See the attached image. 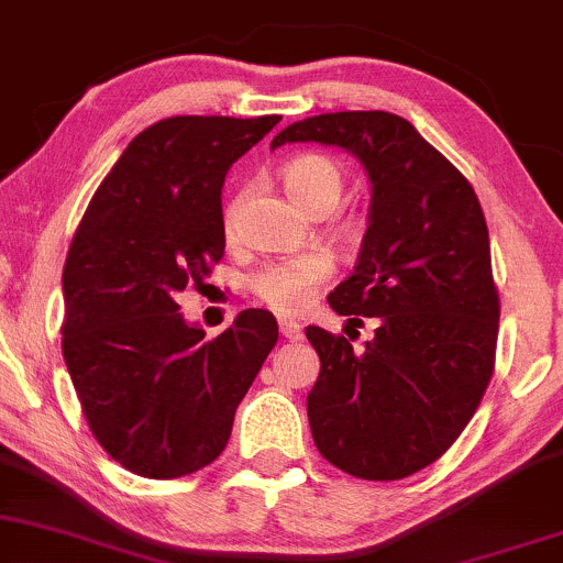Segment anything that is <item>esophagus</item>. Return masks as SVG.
<instances>
[{
	"label": "esophagus",
	"instance_id": "obj_1",
	"mask_svg": "<svg viewBox=\"0 0 563 563\" xmlns=\"http://www.w3.org/2000/svg\"><path fill=\"white\" fill-rule=\"evenodd\" d=\"M279 332L282 336H287V340H300L302 336V327L297 321H279Z\"/></svg>",
	"mask_w": 563,
	"mask_h": 563
}]
</instances>
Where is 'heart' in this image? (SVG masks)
<instances>
[{
  "label": "heart",
  "instance_id": "1",
  "mask_svg": "<svg viewBox=\"0 0 563 563\" xmlns=\"http://www.w3.org/2000/svg\"><path fill=\"white\" fill-rule=\"evenodd\" d=\"M279 178L287 189L289 200L306 213L310 210H332L342 195V170L340 165L323 155H295L287 163H282ZM242 197L229 200L223 210V223L227 229L234 227L236 213H240ZM329 263L321 255H297L287 261L274 263L250 279L253 292L261 297L266 306L279 313H295L306 308V302L313 297L316 287L327 279Z\"/></svg>",
  "mask_w": 563,
  "mask_h": 563
}]
</instances>
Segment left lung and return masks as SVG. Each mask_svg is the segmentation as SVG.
Wrapping results in <instances>:
<instances>
[{"instance_id":"8db88e82","label":"left lung","mask_w":563,"mask_h":563,"mask_svg":"<svg viewBox=\"0 0 563 563\" xmlns=\"http://www.w3.org/2000/svg\"><path fill=\"white\" fill-rule=\"evenodd\" d=\"M292 142L342 147L372 184L358 263L327 300L376 319L374 340L355 353L345 336L306 329L321 358L310 432L342 472L402 479L453 445L493 376L500 302L485 213L461 170L393 112H323L271 150Z\"/></svg>"}]
</instances>
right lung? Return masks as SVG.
Wrapping results in <instances>:
<instances>
[{"instance_id":"add662e5","label":"right lung","mask_w":563,"mask_h":563,"mask_svg":"<svg viewBox=\"0 0 563 563\" xmlns=\"http://www.w3.org/2000/svg\"><path fill=\"white\" fill-rule=\"evenodd\" d=\"M279 115L152 123L99 184L63 271V358L99 445L123 468L174 479L216 461L236 406L279 340L247 308L205 340L176 295L227 247L223 178Z\"/></svg>"}]
</instances>
